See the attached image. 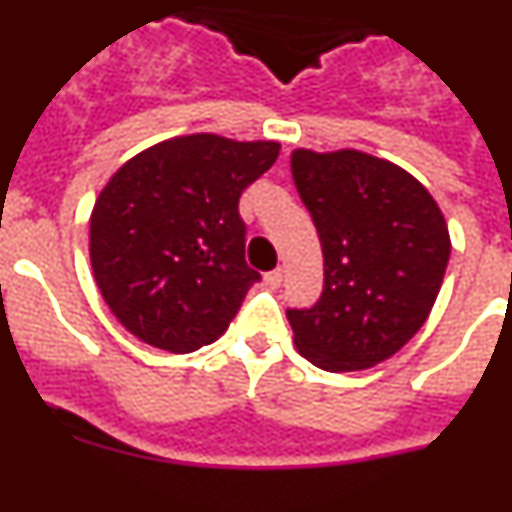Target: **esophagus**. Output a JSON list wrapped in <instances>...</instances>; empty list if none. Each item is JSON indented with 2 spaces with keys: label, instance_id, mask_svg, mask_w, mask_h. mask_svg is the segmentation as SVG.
<instances>
[{
  "label": "esophagus",
  "instance_id": "1",
  "mask_svg": "<svg viewBox=\"0 0 512 512\" xmlns=\"http://www.w3.org/2000/svg\"><path fill=\"white\" fill-rule=\"evenodd\" d=\"M282 279H284V271L282 269H274V271H269V274H266L264 282L269 284L271 289H277L279 284H282Z\"/></svg>",
  "mask_w": 512,
  "mask_h": 512
}]
</instances>
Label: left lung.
<instances>
[{
	"mask_svg": "<svg viewBox=\"0 0 512 512\" xmlns=\"http://www.w3.org/2000/svg\"><path fill=\"white\" fill-rule=\"evenodd\" d=\"M292 176L325 261L318 305L287 312L297 351L325 372L382 364L431 315L451 253L446 217L413 174L356 148H295Z\"/></svg>",
	"mask_w": 512,
	"mask_h": 512,
	"instance_id": "8db88e82",
	"label": "left lung"
}]
</instances>
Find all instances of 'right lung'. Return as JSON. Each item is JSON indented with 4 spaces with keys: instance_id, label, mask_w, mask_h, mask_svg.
Instances as JSON below:
<instances>
[{
    "instance_id": "1",
    "label": "right lung",
    "mask_w": 512,
    "mask_h": 512,
    "mask_svg": "<svg viewBox=\"0 0 512 512\" xmlns=\"http://www.w3.org/2000/svg\"><path fill=\"white\" fill-rule=\"evenodd\" d=\"M279 148L277 140L176 135L110 176L89 217V259L122 328L169 354L223 336L259 282L243 256L238 200Z\"/></svg>"
}]
</instances>
